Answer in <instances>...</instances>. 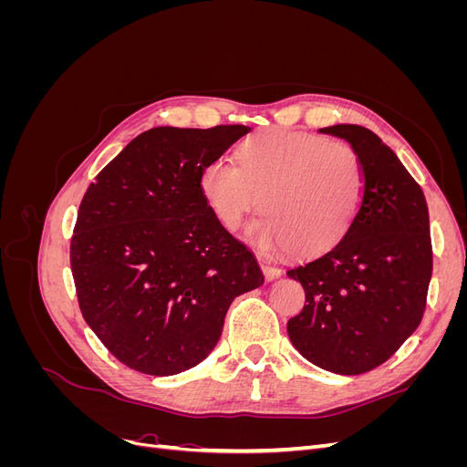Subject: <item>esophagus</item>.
<instances>
[{"instance_id": "esophagus-1", "label": "esophagus", "mask_w": 467, "mask_h": 467, "mask_svg": "<svg viewBox=\"0 0 467 467\" xmlns=\"http://www.w3.org/2000/svg\"><path fill=\"white\" fill-rule=\"evenodd\" d=\"M261 268H263V275H265L266 280H275V278L280 276V268L275 266V265H271V263L263 261V263H261Z\"/></svg>"}]
</instances>
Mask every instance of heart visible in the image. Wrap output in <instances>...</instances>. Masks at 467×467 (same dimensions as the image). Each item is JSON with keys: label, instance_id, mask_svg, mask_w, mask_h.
I'll return each mask as SVG.
<instances>
[{"label": "heart", "instance_id": "heart-1", "mask_svg": "<svg viewBox=\"0 0 467 467\" xmlns=\"http://www.w3.org/2000/svg\"><path fill=\"white\" fill-rule=\"evenodd\" d=\"M237 163L208 161L199 187L225 230H237L259 204L265 216L247 230L253 247L319 257L341 244L357 220L364 173L357 151L343 142L266 129L239 144Z\"/></svg>", "mask_w": 467, "mask_h": 467}]
</instances>
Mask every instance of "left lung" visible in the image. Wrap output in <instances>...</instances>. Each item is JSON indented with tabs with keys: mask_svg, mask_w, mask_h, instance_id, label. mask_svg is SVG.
Returning <instances> with one entry per match:
<instances>
[{
	"mask_svg": "<svg viewBox=\"0 0 467 467\" xmlns=\"http://www.w3.org/2000/svg\"><path fill=\"white\" fill-rule=\"evenodd\" d=\"M321 132L357 151L364 196L341 244L286 273L306 292L288 337L319 368L355 376L384 364L425 314L432 275L429 208L419 182L372 130L335 124Z\"/></svg>",
	"mask_w": 467,
	"mask_h": 467,
	"instance_id": "obj_1",
	"label": "left lung"
}]
</instances>
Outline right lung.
Returning <instances> with one entry per match:
<instances>
[{"label": "right lung", "mask_w": 467, "mask_h": 467, "mask_svg": "<svg viewBox=\"0 0 467 467\" xmlns=\"http://www.w3.org/2000/svg\"><path fill=\"white\" fill-rule=\"evenodd\" d=\"M249 130L158 126L136 136L83 194L69 244L79 309L132 370L171 376L202 362L235 296L265 282L199 187L201 169Z\"/></svg>", "instance_id": "right-lung-1"}]
</instances>
